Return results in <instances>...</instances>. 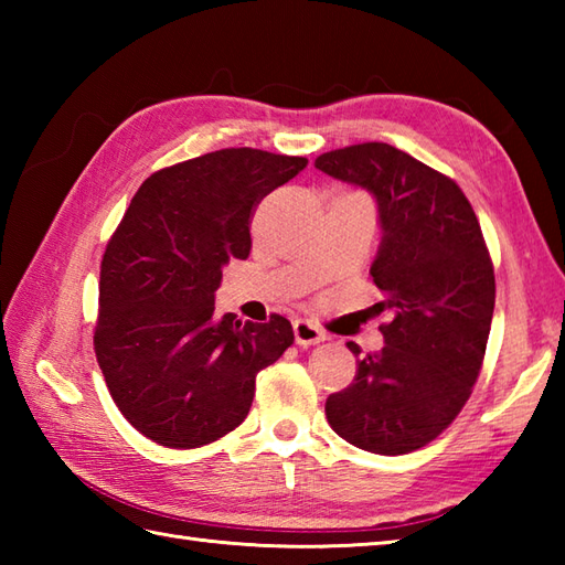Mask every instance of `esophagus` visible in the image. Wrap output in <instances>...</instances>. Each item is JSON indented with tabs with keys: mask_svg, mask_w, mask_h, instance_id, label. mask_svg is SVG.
<instances>
[{
	"mask_svg": "<svg viewBox=\"0 0 565 565\" xmlns=\"http://www.w3.org/2000/svg\"><path fill=\"white\" fill-rule=\"evenodd\" d=\"M294 338H296V344L310 347V344L326 342V340H328V334L322 332L318 326H313V322H308V320H296V322H294Z\"/></svg>",
	"mask_w": 565,
	"mask_h": 565,
	"instance_id": "esophagus-1",
	"label": "esophagus"
}]
</instances>
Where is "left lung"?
<instances>
[{"instance_id":"obj_1","label":"left lung","mask_w":565,"mask_h":565,"mask_svg":"<svg viewBox=\"0 0 565 565\" xmlns=\"http://www.w3.org/2000/svg\"><path fill=\"white\" fill-rule=\"evenodd\" d=\"M316 167L376 199L371 276L393 313L386 344L356 359L352 386L328 398V423L364 451H415L454 423L481 374L495 308L481 225L454 179L388 142L332 150Z\"/></svg>"}]
</instances>
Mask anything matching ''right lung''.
I'll use <instances>...</instances> for the list:
<instances>
[{
  "mask_svg": "<svg viewBox=\"0 0 565 565\" xmlns=\"http://www.w3.org/2000/svg\"><path fill=\"white\" fill-rule=\"evenodd\" d=\"M308 164L225 148L148 177L106 245L94 352L140 435L194 449L249 413L255 379L294 344L291 322L215 316L223 267L249 255L257 203Z\"/></svg>",
  "mask_w": 565,
  "mask_h": 565,
  "instance_id": "add662e5",
  "label": "right lung"
}]
</instances>
